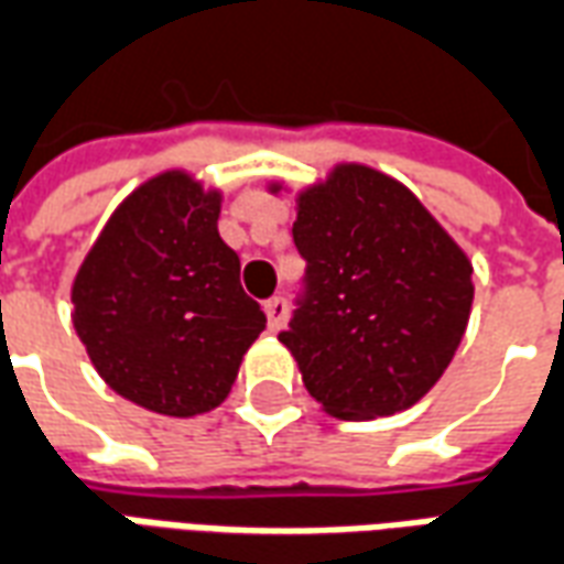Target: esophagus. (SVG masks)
<instances>
[{
    "mask_svg": "<svg viewBox=\"0 0 564 564\" xmlns=\"http://www.w3.org/2000/svg\"><path fill=\"white\" fill-rule=\"evenodd\" d=\"M286 311H290V305H286V299H283V295H274V299L265 302V314H269L271 329H281L283 319H286Z\"/></svg>",
    "mask_w": 564,
    "mask_h": 564,
    "instance_id": "obj_1",
    "label": "esophagus"
}]
</instances>
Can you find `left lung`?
Wrapping results in <instances>:
<instances>
[{"label":"left lung","mask_w":564,"mask_h":564,"mask_svg":"<svg viewBox=\"0 0 564 564\" xmlns=\"http://www.w3.org/2000/svg\"><path fill=\"white\" fill-rule=\"evenodd\" d=\"M302 293L278 335L332 416L371 420L420 402L471 314V262L420 198L368 165H338L299 198Z\"/></svg>","instance_id":"obj_1"}]
</instances>
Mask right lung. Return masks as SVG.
<instances>
[{
    "instance_id": "add662e5",
    "label": "right lung",
    "mask_w": 564,
    "mask_h": 564,
    "mask_svg": "<svg viewBox=\"0 0 564 564\" xmlns=\"http://www.w3.org/2000/svg\"><path fill=\"white\" fill-rule=\"evenodd\" d=\"M217 217V193L184 172L160 174L115 210L72 286L75 329L96 371L156 414L217 408L265 329Z\"/></svg>"
}]
</instances>
